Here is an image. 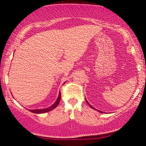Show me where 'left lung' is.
<instances>
[{
    "instance_id": "1",
    "label": "left lung",
    "mask_w": 146,
    "mask_h": 146,
    "mask_svg": "<svg viewBox=\"0 0 146 146\" xmlns=\"http://www.w3.org/2000/svg\"><path fill=\"white\" fill-rule=\"evenodd\" d=\"M86 102H87V104H88V106H90V108H93V109H95V110H98V112H100V113H103V112H102V111H100V110H97V109H95V108H94V107H93V106H91V105H90V104H89V103H88V102H87V100H86Z\"/></svg>"
}]
</instances>
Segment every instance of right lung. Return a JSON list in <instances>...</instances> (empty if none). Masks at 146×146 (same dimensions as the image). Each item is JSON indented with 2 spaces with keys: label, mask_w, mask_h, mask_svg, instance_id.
Returning a JSON list of instances; mask_svg holds the SVG:
<instances>
[{
  "label": "right lung",
  "mask_w": 146,
  "mask_h": 146,
  "mask_svg": "<svg viewBox=\"0 0 146 146\" xmlns=\"http://www.w3.org/2000/svg\"><path fill=\"white\" fill-rule=\"evenodd\" d=\"M60 98H61V93H60H60H59V94H58V98H57L56 101L54 102V104H52L51 106H50L49 107H48V108H44V109L29 110V111L31 112V113H36V114H42V113H47V112L50 111V110H51L53 109H54L55 108H56V107L58 106V105L59 104V103H60Z\"/></svg>",
  "instance_id": "obj_1"
}]
</instances>
